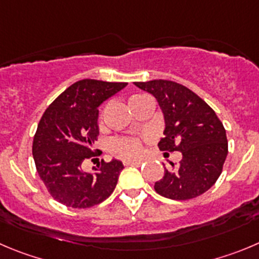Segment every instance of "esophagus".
<instances>
[{"label":"esophagus","instance_id":"34e87169","mask_svg":"<svg viewBox=\"0 0 259 259\" xmlns=\"http://www.w3.org/2000/svg\"><path fill=\"white\" fill-rule=\"evenodd\" d=\"M142 163V161H125V166H139Z\"/></svg>","mask_w":259,"mask_h":259}]
</instances>
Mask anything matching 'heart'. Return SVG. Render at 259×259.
Returning a JSON list of instances; mask_svg holds the SVG:
<instances>
[{
  "label": "heart",
  "instance_id": "1",
  "mask_svg": "<svg viewBox=\"0 0 259 259\" xmlns=\"http://www.w3.org/2000/svg\"><path fill=\"white\" fill-rule=\"evenodd\" d=\"M139 96L130 97L129 103L138 98ZM110 149L115 156L124 159H135L142 154L143 151V143L142 139L134 137H125V138H115L111 141Z\"/></svg>",
  "mask_w": 259,
  "mask_h": 259
}]
</instances>
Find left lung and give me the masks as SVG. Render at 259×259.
Instances as JSON below:
<instances>
[{
  "label": "left lung",
  "instance_id": "obj_1",
  "mask_svg": "<svg viewBox=\"0 0 259 259\" xmlns=\"http://www.w3.org/2000/svg\"><path fill=\"white\" fill-rule=\"evenodd\" d=\"M138 88L154 97L165 118V137L158 148L179 151L180 162L166 170L154 183L159 195L175 200L198 197L221 175L228 156V138L216 112L187 87L171 80L135 81Z\"/></svg>",
  "mask_w": 259,
  "mask_h": 259
}]
</instances>
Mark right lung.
Listing matches in <instances>:
<instances>
[{"label":"right lung","instance_id":"obj_1","mask_svg":"<svg viewBox=\"0 0 259 259\" xmlns=\"http://www.w3.org/2000/svg\"><path fill=\"white\" fill-rule=\"evenodd\" d=\"M126 85L83 79L62 92L43 113L33 139V157L40 179L57 202L89 208L115 190L124 168L121 161H102L93 174L84 172L81 163L101 154L93 148L100 134L98 107Z\"/></svg>","mask_w":259,"mask_h":259}]
</instances>
